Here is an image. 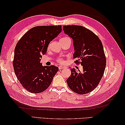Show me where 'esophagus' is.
I'll list each match as a JSON object with an SVG mask.
<instances>
[{
    "mask_svg": "<svg viewBox=\"0 0 125 125\" xmlns=\"http://www.w3.org/2000/svg\"><path fill=\"white\" fill-rule=\"evenodd\" d=\"M58 68H59V69H64V68H65V66H59L58 67Z\"/></svg>",
    "mask_w": 125,
    "mask_h": 125,
    "instance_id": "1",
    "label": "esophagus"
}]
</instances>
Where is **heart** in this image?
<instances>
[{
    "instance_id": "b5f03b06",
    "label": "heart",
    "mask_w": 125,
    "mask_h": 125,
    "mask_svg": "<svg viewBox=\"0 0 125 125\" xmlns=\"http://www.w3.org/2000/svg\"><path fill=\"white\" fill-rule=\"evenodd\" d=\"M65 38H68V37H63V38H62V39H65ZM58 61L60 62H63V60L61 58H59L58 59Z\"/></svg>"
}]
</instances>
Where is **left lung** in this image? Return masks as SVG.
I'll return each instance as SVG.
<instances>
[{
    "label": "left lung",
    "instance_id": "1",
    "mask_svg": "<svg viewBox=\"0 0 125 125\" xmlns=\"http://www.w3.org/2000/svg\"><path fill=\"white\" fill-rule=\"evenodd\" d=\"M64 32L73 39L75 63H80L83 71L71 69L67 79L69 88L75 93L84 94L99 84L106 67L105 56L101 40L90 30L81 25H65Z\"/></svg>",
    "mask_w": 125,
    "mask_h": 125
}]
</instances>
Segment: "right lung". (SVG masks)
Segmentation results:
<instances>
[{
	"label": "right lung",
	"instance_id": "add662e5",
	"mask_svg": "<svg viewBox=\"0 0 125 125\" xmlns=\"http://www.w3.org/2000/svg\"><path fill=\"white\" fill-rule=\"evenodd\" d=\"M62 28L61 25L35 26L29 30L17 44L13 62L14 73L28 91L43 92L58 71V67L43 66L40 62L49 44L61 33Z\"/></svg>",
	"mask_w": 125,
	"mask_h": 125
}]
</instances>
